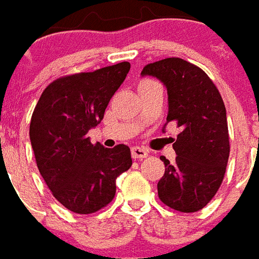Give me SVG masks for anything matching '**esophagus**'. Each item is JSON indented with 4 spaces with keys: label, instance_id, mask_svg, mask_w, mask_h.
<instances>
[{
    "label": "esophagus",
    "instance_id": "34e87169",
    "mask_svg": "<svg viewBox=\"0 0 259 259\" xmlns=\"http://www.w3.org/2000/svg\"><path fill=\"white\" fill-rule=\"evenodd\" d=\"M131 154L132 158L143 159L149 155V151L146 150V149H143V147H138V146H135V147H132L131 149Z\"/></svg>",
    "mask_w": 259,
    "mask_h": 259
}]
</instances>
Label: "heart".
I'll return each instance as SVG.
<instances>
[{
  "label": "heart",
  "instance_id": "b5f03b06",
  "mask_svg": "<svg viewBox=\"0 0 259 259\" xmlns=\"http://www.w3.org/2000/svg\"><path fill=\"white\" fill-rule=\"evenodd\" d=\"M151 80H142L141 83H139V87H141V85H143V84H146V83H150Z\"/></svg>",
  "mask_w": 259,
  "mask_h": 259
}]
</instances>
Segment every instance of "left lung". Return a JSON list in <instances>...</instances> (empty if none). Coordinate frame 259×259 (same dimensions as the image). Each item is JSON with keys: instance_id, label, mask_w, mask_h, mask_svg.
I'll list each match as a JSON object with an SVG mask.
<instances>
[{"instance_id": "left-lung-1", "label": "left lung", "mask_w": 259, "mask_h": 259, "mask_svg": "<svg viewBox=\"0 0 259 259\" xmlns=\"http://www.w3.org/2000/svg\"><path fill=\"white\" fill-rule=\"evenodd\" d=\"M142 75L161 80L168 91V117L182 132L174 143L176 162L164 155L157 184L165 205L183 213L203 209L219 191L229 157L227 110L217 87L201 68L170 57L147 64Z\"/></svg>"}]
</instances>
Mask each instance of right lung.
<instances>
[{
	"label": "right lung",
	"instance_id": "add662e5",
	"mask_svg": "<svg viewBox=\"0 0 259 259\" xmlns=\"http://www.w3.org/2000/svg\"><path fill=\"white\" fill-rule=\"evenodd\" d=\"M130 63L60 77L46 87L35 106L30 141L35 161L53 196L68 210L90 214L112 202L116 179L131 168L125 145H93L87 132L130 72Z\"/></svg>",
	"mask_w": 259,
	"mask_h": 259
}]
</instances>
